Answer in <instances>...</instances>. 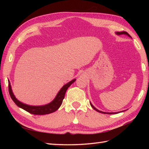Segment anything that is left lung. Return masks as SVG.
Wrapping results in <instances>:
<instances>
[{
  "mask_svg": "<svg viewBox=\"0 0 149 149\" xmlns=\"http://www.w3.org/2000/svg\"><path fill=\"white\" fill-rule=\"evenodd\" d=\"M116 34H118V35H120V34H126V35H127L128 36H129V37H131L130 35H129V34L127 33V32H125V31H123V32H117L116 33ZM90 105H91V106L93 107V108L95 109V110H96L97 111H98V112H99V113H104V114H106V113H107V114H109V115H110V114H115V113H105V112H102V111H99V110H98V109H97L92 104H91V103H90Z\"/></svg>",
  "mask_w": 149,
  "mask_h": 149,
  "instance_id": "8db88e82",
  "label": "left lung"
}]
</instances>
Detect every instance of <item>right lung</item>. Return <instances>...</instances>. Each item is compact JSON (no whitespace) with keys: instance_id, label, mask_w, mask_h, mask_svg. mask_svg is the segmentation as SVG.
Instances as JSON below:
<instances>
[{"instance_id":"add662e5","label":"right lung","mask_w":149,"mask_h":149,"mask_svg":"<svg viewBox=\"0 0 149 149\" xmlns=\"http://www.w3.org/2000/svg\"><path fill=\"white\" fill-rule=\"evenodd\" d=\"M75 79H73L72 81L69 82L68 83L65 84V86H63L59 93L57 95V96L54 99L52 102L49 103V104H47L45 106H32L26 105V104H23L20 102V101H18L15 97L14 96L13 93L12 92L11 88L10 83H8V88H9V93L10 95V97L13 100V102L16 104V105L18 106L19 107H21L22 109H24L26 111L29 112V113L33 114V115H47V114H50L51 113H53L56 111V110H58L59 107L61 106V104L63 102V100L65 98V95L66 90H67L68 88L70 86V85L74 83Z\"/></svg>"}]
</instances>
